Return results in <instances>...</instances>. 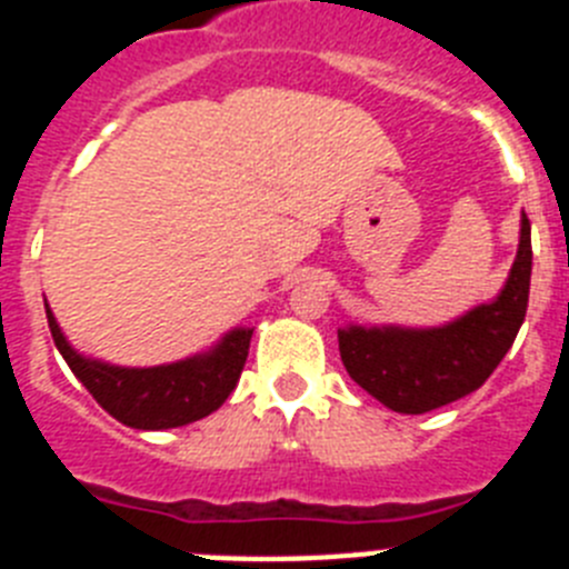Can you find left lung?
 Masks as SVG:
<instances>
[{"instance_id": "left-lung-1", "label": "left lung", "mask_w": 569, "mask_h": 569, "mask_svg": "<svg viewBox=\"0 0 569 569\" xmlns=\"http://www.w3.org/2000/svg\"><path fill=\"white\" fill-rule=\"evenodd\" d=\"M530 270V222L521 213L519 250L496 299L439 328H339V353L347 373L396 413H430L465 399L490 379L516 341L527 313Z\"/></svg>"}]
</instances>
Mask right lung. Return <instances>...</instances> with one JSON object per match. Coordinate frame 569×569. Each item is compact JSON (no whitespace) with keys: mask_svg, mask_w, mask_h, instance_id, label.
Instances as JSON below:
<instances>
[{"mask_svg":"<svg viewBox=\"0 0 569 569\" xmlns=\"http://www.w3.org/2000/svg\"><path fill=\"white\" fill-rule=\"evenodd\" d=\"M44 313L50 336L73 376L116 421L133 430H170L219 410L244 370L253 336V328H233L204 353L170 365L122 367L79 353L59 328L48 301Z\"/></svg>","mask_w":569,"mask_h":569,"instance_id":"right-lung-1","label":"right lung"}]
</instances>
